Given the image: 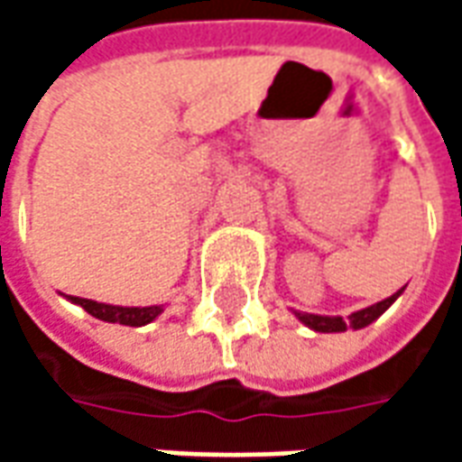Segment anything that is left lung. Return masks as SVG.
I'll return each instance as SVG.
<instances>
[{
    "label": "left lung",
    "instance_id": "1",
    "mask_svg": "<svg viewBox=\"0 0 462 462\" xmlns=\"http://www.w3.org/2000/svg\"><path fill=\"white\" fill-rule=\"evenodd\" d=\"M401 291L398 290L396 294H391L388 300L376 301V304H371L366 310H358L354 314H348V319L344 317H321V314H307V311H294V317L301 321V324H307L310 329L321 331V334H334V331H346V329H364L368 327L371 321H376L383 311L393 304V301L401 297Z\"/></svg>",
    "mask_w": 462,
    "mask_h": 462
}]
</instances>
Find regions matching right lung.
<instances>
[{"label":"right lung","mask_w":462,"mask_h":462,"mask_svg":"<svg viewBox=\"0 0 462 462\" xmlns=\"http://www.w3.org/2000/svg\"><path fill=\"white\" fill-rule=\"evenodd\" d=\"M69 300L84 307L91 317L101 321H111V324H123V327H143L151 324L162 307H116V304H101L94 300H81V297H69Z\"/></svg>","instance_id":"1"}]
</instances>
